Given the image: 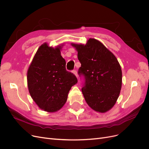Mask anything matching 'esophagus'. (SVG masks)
<instances>
[{
  "label": "esophagus",
  "instance_id": "1",
  "mask_svg": "<svg viewBox=\"0 0 149 149\" xmlns=\"http://www.w3.org/2000/svg\"><path fill=\"white\" fill-rule=\"evenodd\" d=\"M72 73L77 77H78V74H77V71L75 70H74L73 71H72Z\"/></svg>",
  "mask_w": 149,
  "mask_h": 149
}]
</instances>
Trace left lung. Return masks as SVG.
I'll return each instance as SVG.
<instances>
[{
    "mask_svg": "<svg viewBox=\"0 0 149 149\" xmlns=\"http://www.w3.org/2000/svg\"><path fill=\"white\" fill-rule=\"evenodd\" d=\"M81 63L79 74L83 75L81 89L89 106L96 112L105 113L118 99L122 85V70L113 54L97 39L90 38L86 44L72 43Z\"/></svg>",
    "mask_w": 149,
    "mask_h": 149,
    "instance_id": "obj_1",
    "label": "left lung"
}]
</instances>
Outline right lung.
Instances as JSON below:
<instances>
[{"label":"right lung","instance_id":"add662e5","mask_svg":"<svg viewBox=\"0 0 149 149\" xmlns=\"http://www.w3.org/2000/svg\"><path fill=\"white\" fill-rule=\"evenodd\" d=\"M63 44L52 48L47 43L37 49L27 71L30 95L44 111L55 112L66 103L68 93L77 83L76 77L66 69L61 56Z\"/></svg>","mask_w":149,"mask_h":149}]
</instances>
